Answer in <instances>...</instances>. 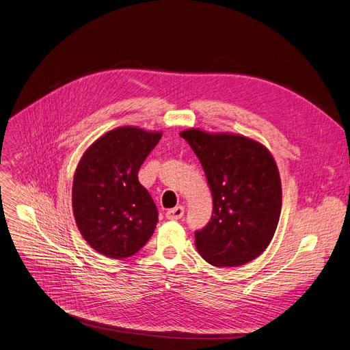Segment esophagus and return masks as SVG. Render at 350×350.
Instances as JSON below:
<instances>
[{
  "mask_svg": "<svg viewBox=\"0 0 350 350\" xmlns=\"http://www.w3.org/2000/svg\"><path fill=\"white\" fill-rule=\"evenodd\" d=\"M183 215H184V206H181V205L174 206V208H172V209H167V212H166V217L170 219V220H177V219H180Z\"/></svg>",
  "mask_w": 350,
  "mask_h": 350,
  "instance_id": "esophagus-1",
  "label": "esophagus"
}]
</instances>
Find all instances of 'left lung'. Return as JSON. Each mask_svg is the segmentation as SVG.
<instances>
[{
  "mask_svg": "<svg viewBox=\"0 0 350 350\" xmlns=\"http://www.w3.org/2000/svg\"><path fill=\"white\" fill-rule=\"evenodd\" d=\"M204 167L213 211L196 232L201 257L213 267H239L271 243L282 208L280 177L268 149L243 135L187 130L180 134Z\"/></svg>",
  "mask_w": 350,
  "mask_h": 350,
  "instance_id": "obj_1",
  "label": "left lung"
}]
</instances>
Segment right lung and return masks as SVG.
<instances>
[{
	"instance_id": "add662e5",
	"label": "right lung",
	"mask_w": 350,
	"mask_h": 350,
	"mask_svg": "<svg viewBox=\"0 0 350 350\" xmlns=\"http://www.w3.org/2000/svg\"><path fill=\"white\" fill-rule=\"evenodd\" d=\"M162 133L120 126L94 141L74 176L72 209L92 248L121 260L138 252L154 232L157 208L138 180Z\"/></svg>"
}]
</instances>
